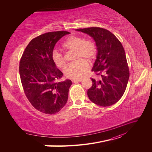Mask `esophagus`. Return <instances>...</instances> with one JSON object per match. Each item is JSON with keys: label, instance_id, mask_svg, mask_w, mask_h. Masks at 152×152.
Wrapping results in <instances>:
<instances>
[{"label": "esophagus", "instance_id": "1", "mask_svg": "<svg viewBox=\"0 0 152 152\" xmlns=\"http://www.w3.org/2000/svg\"><path fill=\"white\" fill-rule=\"evenodd\" d=\"M82 80V79H76V80H72V82H74V83H76V82H79Z\"/></svg>", "mask_w": 152, "mask_h": 152}]
</instances>
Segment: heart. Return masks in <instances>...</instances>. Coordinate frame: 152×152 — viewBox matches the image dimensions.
Masks as SVG:
<instances>
[{
    "label": "heart",
    "mask_w": 152,
    "mask_h": 152,
    "mask_svg": "<svg viewBox=\"0 0 152 152\" xmlns=\"http://www.w3.org/2000/svg\"><path fill=\"white\" fill-rule=\"evenodd\" d=\"M63 48L70 51H75L74 59L77 61L64 70L65 76L73 80L83 78L89 70L88 63L85 60L91 61L95 58L97 51L95 43L91 40L84 39L82 37L73 35L63 44ZM52 59L58 68L65 66L66 59L61 53L54 50L52 54Z\"/></svg>",
    "instance_id": "b5f03b06"
}]
</instances>
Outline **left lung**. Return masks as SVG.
Returning <instances> with one entry per match:
<instances>
[{
    "label": "left lung",
    "instance_id": "obj_1",
    "mask_svg": "<svg viewBox=\"0 0 152 152\" xmlns=\"http://www.w3.org/2000/svg\"><path fill=\"white\" fill-rule=\"evenodd\" d=\"M76 30L92 37L97 46L98 54L92 72L99 75L101 80L91 79L93 86L87 91L89 99L102 107L116 103L125 92L129 78V69L121 42L112 32L99 27Z\"/></svg>",
    "mask_w": 152,
    "mask_h": 152
}]
</instances>
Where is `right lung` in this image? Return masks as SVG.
I'll list each match as a JSON object with an SVG mask.
<instances>
[{
  "label": "right lung",
  "mask_w": 152,
  "mask_h": 152,
  "mask_svg": "<svg viewBox=\"0 0 152 152\" xmlns=\"http://www.w3.org/2000/svg\"><path fill=\"white\" fill-rule=\"evenodd\" d=\"M66 31L48 32L32 39L20 61V75L24 93L39 111L52 115L59 112L67 102L70 80L57 82L63 73L54 65L52 54L55 45Z\"/></svg>",
  "instance_id": "add662e5"
}]
</instances>
